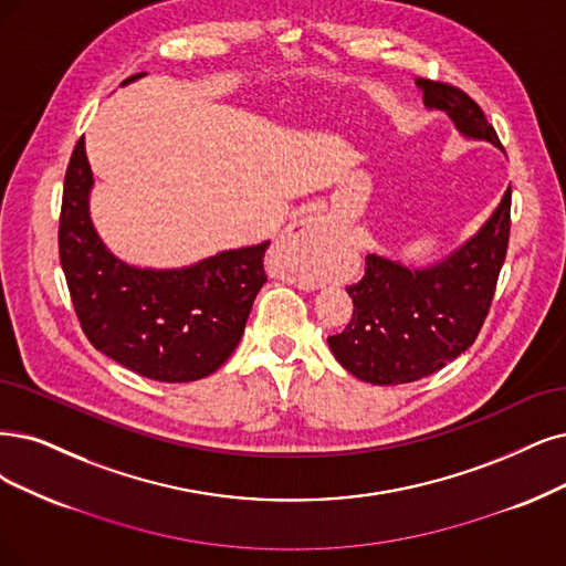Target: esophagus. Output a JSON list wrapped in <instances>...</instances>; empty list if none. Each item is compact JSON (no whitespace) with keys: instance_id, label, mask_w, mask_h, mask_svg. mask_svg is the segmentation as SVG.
Segmentation results:
<instances>
[{"instance_id":"34e87169","label":"esophagus","mask_w":566,"mask_h":566,"mask_svg":"<svg viewBox=\"0 0 566 566\" xmlns=\"http://www.w3.org/2000/svg\"><path fill=\"white\" fill-rule=\"evenodd\" d=\"M280 247L286 251H294L301 256L319 254L326 247V226L319 214H303L291 223L280 240Z\"/></svg>"}]
</instances>
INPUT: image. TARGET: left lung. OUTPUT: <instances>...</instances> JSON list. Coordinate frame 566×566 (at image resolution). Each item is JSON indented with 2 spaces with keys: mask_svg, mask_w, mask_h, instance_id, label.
Wrapping results in <instances>:
<instances>
[{
  "mask_svg": "<svg viewBox=\"0 0 566 566\" xmlns=\"http://www.w3.org/2000/svg\"><path fill=\"white\" fill-rule=\"evenodd\" d=\"M424 107L443 112L467 139L501 142L483 109L448 83L417 78ZM511 235V186L478 233L427 268L368 254L364 277L347 286L352 319L328 347L370 385H406L441 370L478 338L490 312Z\"/></svg>",
  "mask_w": 566,
  "mask_h": 566,
  "instance_id": "left-lung-1",
  "label": "left lung"
}]
</instances>
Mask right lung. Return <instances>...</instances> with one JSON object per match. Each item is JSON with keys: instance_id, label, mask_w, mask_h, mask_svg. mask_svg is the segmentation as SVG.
<instances>
[{"instance_id": "right-lung-1", "label": "right lung", "mask_w": 566, "mask_h": 566, "mask_svg": "<svg viewBox=\"0 0 566 566\" xmlns=\"http://www.w3.org/2000/svg\"><path fill=\"white\" fill-rule=\"evenodd\" d=\"M135 74L123 81L142 78ZM93 170L83 137L67 165L60 212V263L76 317L95 349L158 382L212 375L238 347L261 286V244L226 249L184 268H137L120 261L91 219Z\"/></svg>"}]
</instances>
